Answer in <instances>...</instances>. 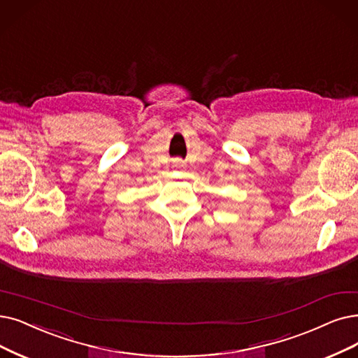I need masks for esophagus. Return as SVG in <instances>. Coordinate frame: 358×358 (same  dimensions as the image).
<instances>
[{
	"mask_svg": "<svg viewBox=\"0 0 358 358\" xmlns=\"http://www.w3.org/2000/svg\"><path fill=\"white\" fill-rule=\"evenodd\" d=\"M179 166H180V164H179Z\"/></svg>",
	"mask_w": 358,
	"mask_h": 358,
	"instance_id": "34e87169",
	"label": "esophagus"
}]
</instances>
